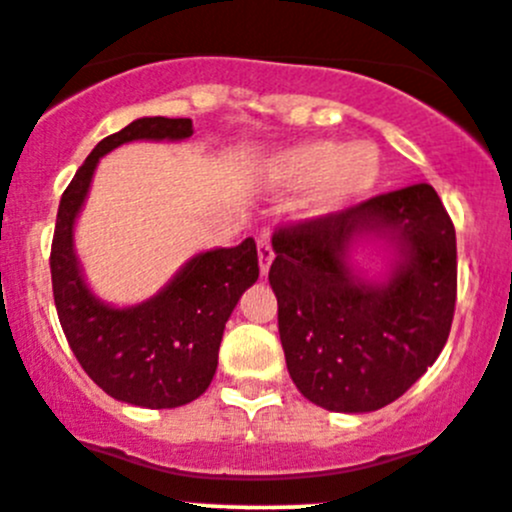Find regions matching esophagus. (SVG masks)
<instances>
[{"mask_svg": "<svg viewBox=\"0 0 512 512\" xmlns=\"http://www.w3.org/2000/svg\"><path fill=\"white\" fill-rule=\"evenodd\" d=\"M256 246H258V263H261V273L266 276L268 268H271V263H273V256H276L273 254V246H271V234H268V231H263V234L258 236Z\"/></svg>", "mask_w": 512, "mask_h": 512, "instance_id": "1", "label": "esophagus"}]
</instances>
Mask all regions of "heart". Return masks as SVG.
<instances>
[{
    "instance_id": "obj_1",
    "label": "heart",
    "mask_w": 512,
    "mask_h": 512,
    "mask_svg": "<svg viewBox=\"0 0 512 512\" xmlns=\"http://www.w3.org/2000/svg\"><path fill=\"white\" fill-rule=\"evenodd\" d=\"M271 170L281 187H313L308 199L310 214L330 217L372 192L382 175V152L367 140H310L283 150Z\"/></svg>"
}]
</instances>
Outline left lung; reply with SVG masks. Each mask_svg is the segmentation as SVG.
<instances>
[{
  "mask_svg": "<svg viewBox=\"0 0 512 512\" xmlns=\"http://www.w3.org/2000/svg\"><path fill=\"white\" fill-rule=\"evenodd\" d=\"M360 240L390 251L384 274L351 266ZM273 254L268 283L288 372L318 407L377 412L444 350L456 308V231L431 184L278 229Z\"/></svg>",
  "mask_w": 512,
  "mask_h": 512,
  "instance_id": "obj_1",
  "label": "left lung"
}]
</instances>
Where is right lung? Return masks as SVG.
<instances>
[{
	"instance_id": "add662e5",
	"label": "right lung",
	"mask_w": 512,
	"mask_h": 512,
	"mask_svg": "<svg viewBox=\"0 0 512 512\" xmlns=\"http://www.w3.org/2000/svg\"><path fill=\"white\" fill-rule=\"evenodd\" d=\"M189 118H138L93 147L63 192L51 244V283L63 335L88 377L113 399L175 409L207 392L217 372L226 320L258 278L254 239L192 256L152 298L138 305L100 300L83 276L73 229L100 157L135 140L192 138Z\"/></svg>"
}]
</instances>
